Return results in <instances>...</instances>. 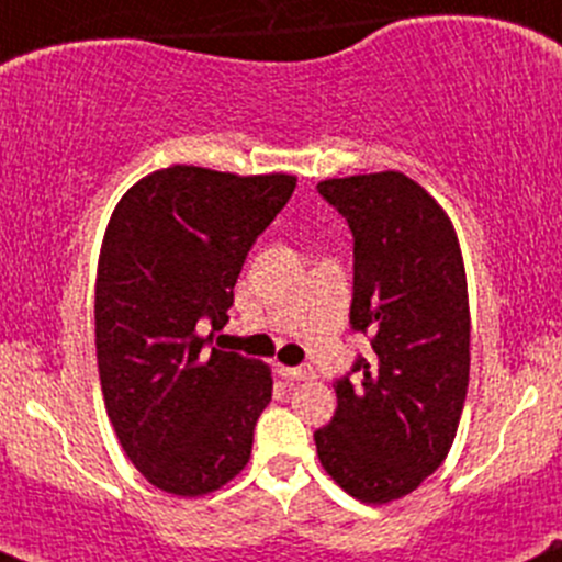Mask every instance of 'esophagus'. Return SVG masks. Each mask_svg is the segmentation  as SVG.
<instances>
[{"label":"esophagus","instance_id":"esophagus-1","mask_svg":"<svg viewBox=\"0 0 562 562\" xmlns=\"http://www.w3.org/2000/svg\"><path fill=\"white\" fill-rule=\"evenodd\" d=\"M280 373L285 375V379H291V381H312L314 379V371L310 366H301V368L280 366Z\"/></svg>","mask_w":562,"mask_h":562}]
</instances>
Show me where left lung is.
Instances as JSON below:
<instances>
[{"label":"left lung","instance_id":"left-lung-1","mask_svg":"<svg viewBox=\"0 0 562 562\" xmlns=\"http://www.w3.org/2000/svg\"><path fill=\"white\" fill-rule=\"evenodd\" d=\"M319 194L355 237L349 323L371 360L338 379V408L314 431L323 470L349 496L390 504L446 461L470 384V295L453 221L397 170L328 178Z\"/></svg>","mask_w":562,"mask_h":562}]
</instances>
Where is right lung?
<instances>
[{"mask_svg":"<svg viewBox=\"0 0 562 562\" xmlns=\"http://www.w3.org/2000/svg\"><path fill=\"white\" fill-rule=\"evenodd\" d=\"M293 189L291 172L172 165L111 213L95 277L98 373L122 451L159 491L205 496L248 464L271 368L205 351L196 323L224 328L248 250Z\"/></svg>","mask_w":562,"mask_h":562,"instance_id":"add662e5","label":"right lung"}]
</instances>
